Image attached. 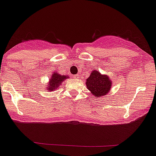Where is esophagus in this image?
<instances>
[{
  "mask_svg": "<svg viewBox=\"0 0 156 156\" xmlns=\"http://www.w3.org/2000/svg\"><path fill=\"white\" fill-rule=\"evenodd\" d=\"M78 78H79V75H74V78H75V79H78Z\"/></svg>",
  "mask_w": 156,
  "mask_h": 156,
  "instance_id": "1",
  "label": "esophagus"
}]
</instances>
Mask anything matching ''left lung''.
I'll return each instance as SVG.
<instances>
[{
  "label": "left lung",
  "mask_w": 156,
  "mask_h": 156,
  "mask_svg": "<svg viewBox=\"0 0 156 156\" xmlns=\"http://www.w3.org/2000/svg\"><path fill=\"white\" fill-rule=\"evenodd\" d=\"M86 87L95 97H104L111 89L112 81L107 75H102L97 70L92 71L86 80Z\"/></svg>",
  "instance_id": "8db88e82"
}]
</instances>
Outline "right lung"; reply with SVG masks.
Returning a JSON list of instances; mask_svg holds the SVG:
<instances>
[{
  "label": "right lung",
  "mask_w": 156,
  "mask_h": 156,
  "mask_svg": "<svg viewBox=\"0 0 156 156\" xmlns=\"http://www.w3.org/2000/svg\"><path fill=\"white\" fill-rule=\"evenodd\" d=\"M69 76L68 75H61L58 74L57 72H54L51 75L49 81L46 87V90H49V91H53V90H56L59 87V86L62 85V83L66 79L69 78Z\"/></svg>",
  "instance_id": "obj_1"
}]
</instances>
